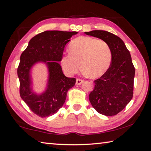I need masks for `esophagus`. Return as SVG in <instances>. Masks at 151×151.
I'll use <instances>...</instances> for the list:
<instances>
[{"label":"esophagus","mask_w":151,"mask_h":151,"mask_svg":"<svg viewBox=\"0 0 151 151\" xmlns=\"http://www.w3.org/2000/svg\"><path fill=\"white\" fill-rule=\"evenodd\" d=\"M82 82H83V80H81V79H77V80H76V85H80V84H81Z\"/></svg>","instance_id":"obj_1"}]
</instances>
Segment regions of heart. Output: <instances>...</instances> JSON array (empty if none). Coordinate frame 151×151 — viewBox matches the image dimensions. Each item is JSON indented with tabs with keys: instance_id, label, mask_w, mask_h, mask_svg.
<instances>
[{
	"instance_id": "heart-1",
	"label": "heart",
	"mask_w": 151,
	"mask_h": 151,
	"mask_svg": "<svg viewBox=\"0 0 151 151\" xmlns=\"http://www.w3.org/2000/svg\"><path fill=\"white\" fill-rule=\"evenodd\" d=\"M69 52L61 58V65L68 75H73L80 68L91 77L102 76L110 67L112 51L104 40L88 36L74 39L69 46ZM81 66H80V65Z\"/></svg>"
}]
</instances>
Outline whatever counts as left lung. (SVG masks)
Instances as JSON below:
<instances>
[{"mask_svg": "<svg viewBox=\"0 0 151 151\" xmlns=\"http://www.w3.org/2000/svg\"><path fill=\"white\" fill-rule=\"evenodd\" d=\"M110 45L112 60L106 73L94 81L89 94L92 106L100 114L112 116L125 108L133 95L135 67L129 51L120 38L103 30L84 32Z\"/></svg>", "mask_w": 151, "mask_h": 151, "instance_id": "8db88e82", "label": "left lung"}]
</instances>
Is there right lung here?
<instances>
[{
  "label": "right lung",
  "instance_id": "right-lung-1",
  "mask_svg": "<svg viewBox=\"0 0 151 151\" xmlns=\"http://www.w3.org/2000/svg\"><path fill=\"white\" fill-rule=\"evenodd\" d=\"M77 32L45 31L31 39L20 55L17 73L20 95L33 113L41 117L51 116L63 106L68 90L76 84V78L64 75L60 65L65 45ZM45 63L48 69L46 90L38 94L32 91L30 69L36 63Z\"/></svg>",
  "mask_w": 151,
  "mask_h": 151
}]
</instances>
